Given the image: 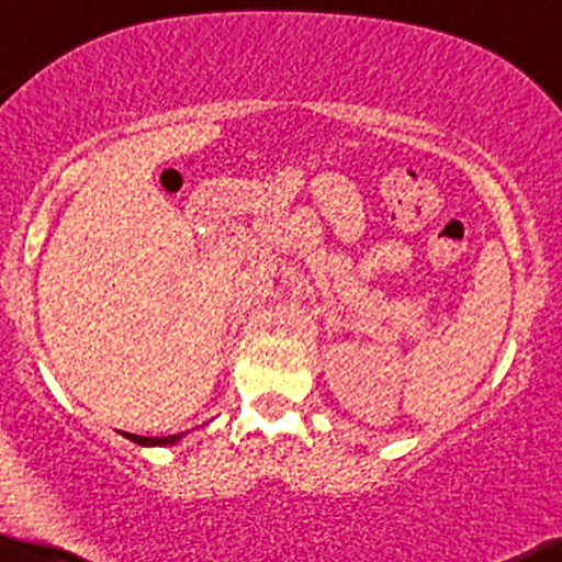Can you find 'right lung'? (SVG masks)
<instances>
[{
	"label": "right lung",
	"instance_id": "obj_1",
	"mask_svg": "<svg viewBox=\"0 0 562 562\" xmlns=\"http://www.w3.org/2000/svg\"><path fill=\"white\" fill-rule=\"evenodd\" d=\"M126 438L135 443H143V447H165V443H176L181 436H156V438H148V436H132V432H126Z\"/></svg>",
	"mask_w": 562,
	"mask_h": 562
}]
</instances>
